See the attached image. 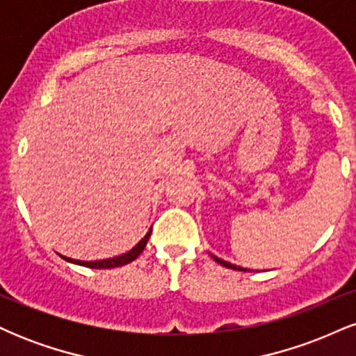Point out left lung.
<instances>
[{
    "label": "left lung",
    "instance_id": "obj_1",
    "mask_svg": "<svg viewBox=\"0 0 356 356\" xmlns=\"http://www.w3.org/2000/svg\"><path fill=\"white\" fill-rule=\"evenodd\" d=\"M211 256L214 257V261H216V263H219L220 266H224V268H231V269H236V271H246V269H244V268H241V266H236V264H231V263H227V261L220 259V257H218V256H214V254H211Z\"/></svg>",
    "mask_w": 356,
    "mask_h": 356
}]
</instances>
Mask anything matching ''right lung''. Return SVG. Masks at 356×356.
Segmentation results:
<instances>
[{"label": "right lung", "mask_w": 356, "mask_h": 356, "mask_svg": "<svg viewBox=\"0 0 356 356\" xmlns=\"http://www.w3.org/2000/svg\"><path fill=\"white\" fill-rule=\"evenodd\" d=\"M150 229L149 232L145 234V238L140 241V243L137 244L136 248L130 249L129 252H125V254L122 256H117V257H112V259H104V261H79V259H72V257H63L65 261H68V263H75V264H80V266H85V268H95V269H108V268H118V266H124V264H129L132 263L134 259H137L138 254H140L142 251H144L145 246H147V241L150 238Z\"/></svg>", "instance_id": "right-lung-1"}]
</instances>
